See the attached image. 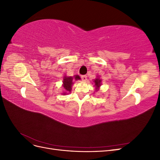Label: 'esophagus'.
Listing matches in <instances>:
<instances>
[{
	"label": "esophagus",
	"instance_id": "34e87169",
	"mask_svg": "<svg viewBox=\"0 0 160 160\" xmlns=\"http://www.w3.org/2000/svg\"><path fill=\"white\" fill-rule=\"evenodd\" d=\"M81 79L85 81L87 80V76L86 75H81Z\"/></svg>",
	"mask_w": 160,
	"mask_h": 160
}]
</instances>
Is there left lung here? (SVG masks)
Instances as JSON below:
<instances>
[{"label":"left lung","mask_w":160,"mask_h":160,"mask_svg":"<svg viewBox=\"0 0 160 160\" xmlns=\"http://www.w3.org/2000/svg\"><path fill=\"white\" fill-rule=\"evenodd\" d=\"M93 82L95 84L94 86H95V88L96 89V91H98L99 89V88L101 85V79H100L99 77H98V78H96Z\"/></svg>","instance_id":"1"}]
</instances>
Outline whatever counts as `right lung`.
Returning a JSON list of instances; mask_svg holds the SVG:
<instances>
[{
  "label": "right lung",
  "mask_w": 160,
  "mask_h": 160,
  "mask_svg": "<svg viewBox=\"0 0 160 160\" xmlns=\"http://www.w3.org/2000/svg\"><path fill=\"white\" fill-rule=\"evenodd\" d=\"M79 79H81L79 75H74L72 77H67L65 75L63 77V81H62V87H63V89H65V92L62 94L66 95L68 94V93H71L72 85L74 83V81Z\"/></svg>",
  "instance_id": "add662e5"
}]
</instances>
